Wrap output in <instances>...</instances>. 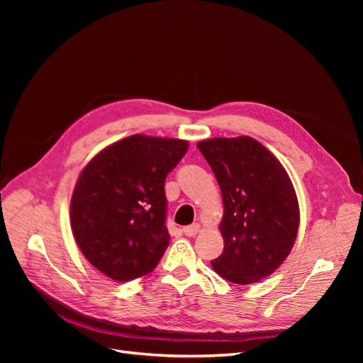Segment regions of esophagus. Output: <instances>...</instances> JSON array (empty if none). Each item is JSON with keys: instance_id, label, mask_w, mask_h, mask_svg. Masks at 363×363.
I'll list each match as a JSON object with an SVG mask.
<instances>
[{"instance_id": "34e87169", "label": "esophagus", "mask_w": 363, "mask_h": 363, "mask_svg": "<svg viewBox=\"0 0 363 363\" xmlns=\"http://www.w3.org/2000/svg\"><path fill=\"white\" fill-rule=\"evenodd\" d=\"M199 230H200V225H199V224L186 225V227H183V233H184L186 236H195L196 233H199Z\"/></svg>"}]
</instances>
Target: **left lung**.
I'll return each mask as SVG.
<instances>
[{
    "label": "left lung",
    "mask_w": 363,
    "mask_h": 363,
    "mask_svg": "<svg viewBox=\"0 0 363 363\" xmlns=\"http://www.w3.org/2000/svg\"><path fill=\"white\" fill-rule=\"evenodd\" d=\"M196 147L211 164L224 201V251L212 260L213 269L236 284L271 276L291 252L300 224L288 172L248 136L215 138Z\"/></svg>",
    "instance_id": "left-lung-1"
}]
</instances>
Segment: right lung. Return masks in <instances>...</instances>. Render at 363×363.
I'll return each mask as SVG.
<instances>
[{"label": "right lung", "mask_w": 363, "mask_h": 363, "mask_svg": "<svg viewBox=\"0 0 363 363\" xmlns=\"http://www.w3.org/2000/svg\"><path fill=\"white\" fill-rule=\"evenodd\" d=\"M189 144L135 135L86 164L71 200V227L84 257L116 281L157 267L169 245L164 179Z\"/></svg>", "instance_id": "right-lung-1"}]
</instances>
